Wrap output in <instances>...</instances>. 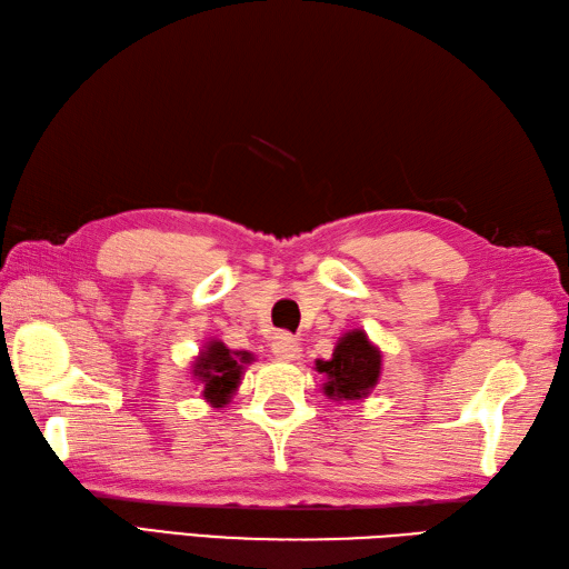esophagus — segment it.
<instances>
[{
  "mask_svg": "<svg viewBox=\"0 0 569 569\" xmlns=\"http://www.w3.org/2000/svg\"><path fill=\"white\" fill-rule=\"evenodd\" d=\"M271 353L276 356L279 361H296L300 356V345L298 341L290 337V335H279L273 339L271 345Z\"/></svg>",
  "mask_w": 569,
  "mask_h": 569,
  "instance_id": "34e87169",
  "label": "esophagus"
}]
</instances>
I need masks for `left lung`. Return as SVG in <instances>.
<instances>
[{
  "mask_svg": "<svg viewBox=\"0 0 569 569\" xmlns=\"http://www.w3.org/2000/svg\"><path fill=\"white\" fill-rule=\"evenodd\" d=\"M317 371L327 376L325 395L329 400H361L376 388L382 368V353L368 341L363 329H351L337 341L329 361H317Z\"/></svg>",
  "mask_w": 569,
  "mask_h": 569,
  "instance_id": "8db88e82",
  "label": "left lung"
}]
</instances>
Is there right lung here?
Instances as JSON below:
<instances>
[{
  "label": "right lung",
  "mask_w": 569,
  "mask_h": 569,
  "mask_svg": "<svg viewBox=\"0 0 569 569\" xmlns=\"http://www.w3.org/2000/svg\"><path fill=\"white\" fill-rule=\"evenodd\" d=\"M254 356L249 351H232L213 339L193 361V378L203 386V398L213 405H228L244 373V366L252 363Z\"/></svg>",
  "instance_id": "add662e5"
}]
</instances>
